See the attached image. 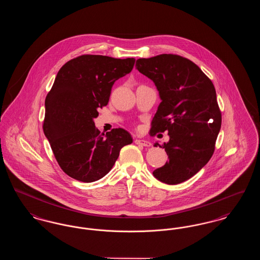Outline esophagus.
<instances>
[{
	"mask_svg": "<svg viewBox=\"0 0 260 260\" xmlns=\"http://www.w3.org/2000/svg\"><path fill=\"white\" fill-rule=\"evenodd\" d=\"M135 142H136V144H138V145H142V146H145V147L151 146V143L147 141V140H144V139H136Z\"/></svg>",
	"mask_w": 260,
	"mask_h": 260,
	"instance_id": "34e87169",
	"label": "esophagus"
}]
</instances>
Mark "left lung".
Here are the masks:
<instances>
[{
  "mask_svg": "<svg viewBox=\"0 0 260 260\" xmlns=\"http://www.w3.org/2000/svg\"><path fill=\"white\" fill-rule=\"evenodd\" d=\"M136 68L151 79L161 102L150 136L169 132L160 145L169 161L153 172L164 183L175 185L191 178L210 161L221 127V112L210 78L194 62L177 54H160L136 60Z\"/></svg>",
  "mask_w": 260,
  "mask_h": 260,
  "instance_id": "8db88e82",
  "label": "left lung"
}]
</instances>
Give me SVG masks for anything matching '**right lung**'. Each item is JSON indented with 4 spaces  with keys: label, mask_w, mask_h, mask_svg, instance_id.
I'll return each mask as SVG.
<instances>
[{
    "label": "right lung",
    "mask_w": 260,
    "mask_h": 260,
    "mask_svg": "<svg viewBox=\"0 0 260 260\" xmlns=\"http://www.w3.org/2000/svg\"><path fill=\"white\" fill-rule=\"evenodd\" d=\"M135 58L84 54L66 62L47 94L44 134L62 171L93 182L111 171L121 149L133 142L124 128L104 135L93 119L108 104L114 83L131 73Z\"/></svg>",
    "instance_id": "right-lung-1"
}]
</instances>
